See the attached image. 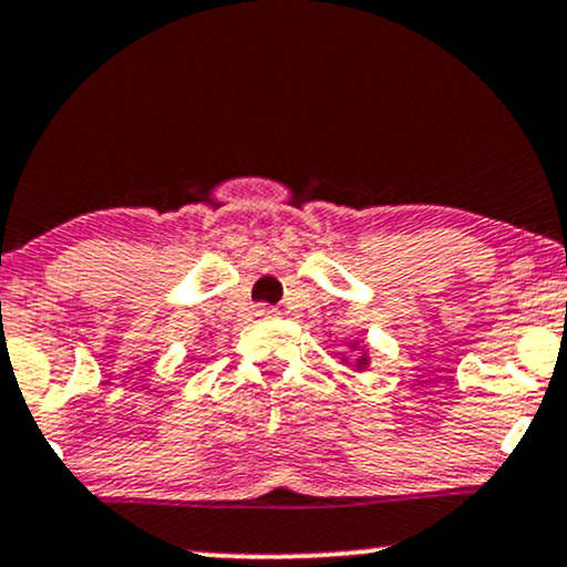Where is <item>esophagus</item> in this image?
Instances as JSON below:
<instances>
[{"instance_id":"esophagus-1","label":"esophagus","mask_w":567,"mask_h":567,"mask_svg":"<svg viewBox=\"0 0 567 567\" xmlns=\"http://www.w3.org/2000/svg\"><path fill=\"white\" fill-rule=\"evenodd\" d=\"M255 316L262 318V320H268V318H276L278 310H276V307H270V305H257L255 307Z\"/></svg>"}]
</instances>
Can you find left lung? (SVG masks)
Segmentation results:
<instances>
[{"label":"left lung","mask_w":567,"mask_h":567,"mask_svg":"<svg viewBox=\"0 0 567 567\" xmlns=\"http://www.w3.org/2000/svg\"><path fill=\"white\" fill-rule=\"evenodd\" d=\"M354 365H358L360 370L365 368V365H368V354H360V358H358V362H354Z\"/></svg>","instance_id":"1"}]
</instances>
